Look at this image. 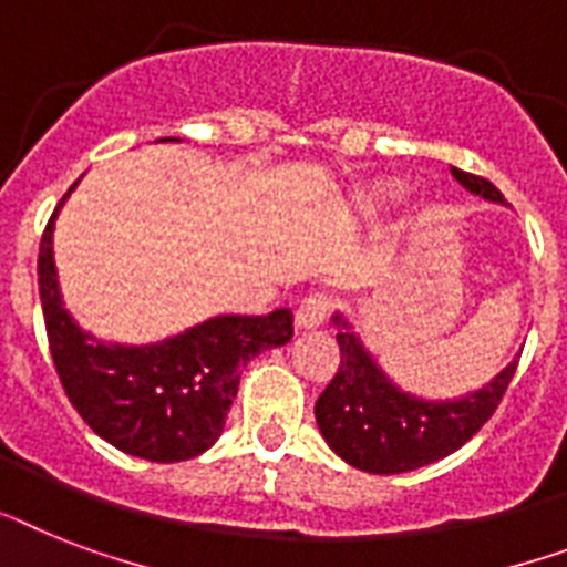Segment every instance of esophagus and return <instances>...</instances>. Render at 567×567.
<instances>
[{"instance_id": "esophagus-1", "label": "esophagus", "mask_w": 567, "mask_h": 567, "mask_svg": "<svg viewBox=\"0 0 567 567\" xmlns=\"http://www.w3.org/2000/svg\"><path fill=\"white\" fill-rule=\"evenodd\" d=\"M331 311V299L326 293H311L299 302L297 317H293V323L297 329H317V326L326 323V317Z\"/></svg>"}]
</instances>
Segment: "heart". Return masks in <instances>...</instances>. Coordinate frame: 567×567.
<instances>
[{
    "instance_id": "b5f03b06",
    "label": "heart",
    "mask_w": 567,
    "mask_h": 567,
    "mask_svg": "<svg viewBox=\"0 0 567 567\" xmlns=\"http://www.w3.org/2000/svg\"><path fill=\"white\" fill-rule=\"evenodd\" d=\"M393 197H395L393 183H375V186L363 188L361 195H358V204H361L363 209H375V206L388 204V200H393Z\"/></svg>"
}]
</instances>
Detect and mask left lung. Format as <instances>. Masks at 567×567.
I'll list each match as a JSON object with an SVG mask.
<instances>
[{"label":"left lung","mask_w":567,"mask_h":567,"mask_svg":"<svg viewBox=\"0 0 567 567\" xmlns=\"http://www.w3.org/2000/svg\"><path fill=\"white\" fill-rule=\"evenodd\" d=\"M451 177L483 200L507 204L489 179L460 168ZM334 323L340 367L315 404L317 427L340 460L370 475H402L463 449L495 413L518 367L515 358L481 390L431 402L390 381L343 317L334 315Z\"/></svg>","instance_id":"8db88e82"}]
</instances>
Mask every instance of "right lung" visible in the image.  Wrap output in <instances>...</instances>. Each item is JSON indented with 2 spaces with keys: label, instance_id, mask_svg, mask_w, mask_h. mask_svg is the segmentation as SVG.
I'll use <instances>...</instances> for the list:
<instances>
[{
  "label": "right lung",
  "instance_id": "obj_1",
  "mask_svg": "<svg viewBox=\"0 0 567 567\" xmlns=\"http://www.w3.org/2000/svg\"><path fill=\"white\" fill-rule=\"evenodd\" d=\"M69 192L45 224L37 259L45 334L60 384L86 425L124 454L151 463L197 457L224 431L244 367L293 338V315L288 308L268 317L218 315L159 343H104L72 320L60 297L52 233Z\"/></svg>",
  "mask_w": 567,
  "mask_h": 567
}]
</instances>
